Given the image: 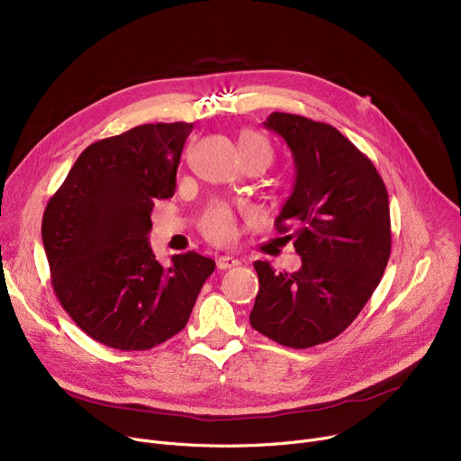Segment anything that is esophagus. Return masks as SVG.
<instances>
[{"label":"esophagus","instance_id":"obj_1","mask_svg":"<svg viewBox=\"0 0 461 461\" xmlns=\"http://www.w3.org/2000/svg\"><path fill=\"white\" fill-rule=\"evenodd\" d=\"M216 264H218V269H230V267H234V266H240V260L238 258H234V257H230V255H223V257H220L218 260H216Z\"/></svg>","mask_w":461,"mask_h":461}]
</instances>
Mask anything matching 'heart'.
<instances>
[{"mask_svg": "<svg viewBox=\"0 0 461 461\" xmlns=\"http://www.w3.org/2000/svg\"><path fill=\"white\" fill-rule=\"evenodd\" d=\"M240 153L243 160H253V158H264L267 164L271 162V148L267 141L255 134V132H241L240 136ZM199 229L201 232L214 243H227L234 238L236 234V218L234 212L227 203L216 201L212 203L199 220Z\"/></svg>", "mask_w": 461, "mask_h": 461, "instance_id": "1", "label": "heart"}]
</instances>
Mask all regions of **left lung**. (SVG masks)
Segmentation results:
<instances>
[{"mask_svg":"<svg viewBox=\"0 0 461 461\" xmlns=\"http://www.w3.org/2000/svg\"><path fill=\"white\" fill-rule=\"evenodd\" d=\"M264 127L294 155L292 195L275 220L301 257L295 273L255 262L260 288L251 325L269 339L308 348L339 336L362 312L392 253L389 199L373 162L336 127L273 113Z\"/></svg>","mask_w":461,"mask_h":461,"instance_id":"obj_1","label":"left lung"}]
</instances>
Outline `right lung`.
<instances>
[{"label": "right lung", "mask_w": 461, "mask_h": 461, "mask_svg": "<svg viewBox=\"0 0 461 461\" xmlns=\"http://www.w3.org/2000/svg\"><path fill=\"white\" fill-rule=\"evenodd\" d=\"M194 123H146L94 141L50 199L42 241L51 285L95 341L148 350L181 332L216 262L188 251L164 267L148 234L155 201L173 197Z\"/></svg>", "instance_id": "1"}]
</instances>
